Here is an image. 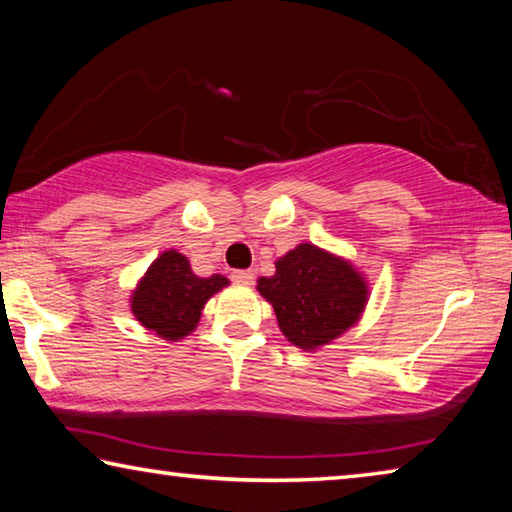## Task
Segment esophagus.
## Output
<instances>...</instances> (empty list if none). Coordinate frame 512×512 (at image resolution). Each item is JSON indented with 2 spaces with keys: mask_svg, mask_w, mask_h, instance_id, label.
Segmentation results:
<instances>
[{
  "mask_svg": "<svg viewBox=\"0 0 512 512\" xmlns=\"http://www.w3.org/2000/svg\"><path fill=\"white\" fill-rule=\"evenodd\" d=\"M232 282H235L237 287H250V284L255 282V273L253 271H235L232 273Z\"/></svg>",
  "mask_w": 512,
  "mask_h": 512,
  "instance_id": "1",
  "label": "esophagus"
}]
</instances>
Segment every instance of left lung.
<instances>
[{
    "label": "left lung",
    "mask_w": 512,
    "mask_h": 512,
    "mask_svg": "<svg viewBox=\"0 0 512 512\" xmlns=\"http://www.w3.org/2000/svg\"><path fill=\"white\" fill-rule=\"evenodd\" d=\"M257 291L271 302L282 334L302 350L332 343L357 323L368 284L350 262L314 244H300L259 277Z\"/></svg>",
    "instance_id": "left-lung-1"
}]
</instances>
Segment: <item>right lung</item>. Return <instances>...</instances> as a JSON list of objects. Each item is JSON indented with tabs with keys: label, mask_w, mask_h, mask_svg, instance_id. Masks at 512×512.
<instances>
[{
	"label": "right lung",
	"mask_w": 512,
	"mask_h": 512,
	"mask_svg": "<svg viewBox=\"0 0 512 512\" xmlns=\"http://www.w3.org/2000/svg\"><path fill=\"white\" fill-rule=\"evenodd\" d=\"M223 287H228V277H198L185 255L164 250L133 291L131 309L146 329L178 341L194 332L205 302Z\"/></svg>",
	"instance_id": "add662e5"
}]
</instances>
